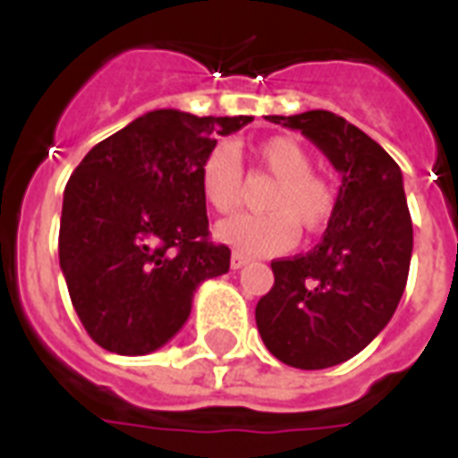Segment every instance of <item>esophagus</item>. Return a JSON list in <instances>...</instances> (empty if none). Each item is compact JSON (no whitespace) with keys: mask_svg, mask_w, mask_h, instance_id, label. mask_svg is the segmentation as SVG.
Segmentation results:
<instances>
[{"mask_svg":"<svg viewBox=\"0 0 458 458\" xmlns=\"http://www.w3.org/2000/svg\"><path fill=\"white\" fill-rule=\"evenodd\" d=\"M244 264H250V257H247V254H242V251H233V254H230V266H233V268H242Z\"/></svg>","mask_w":458,"mask_h":458,"instance_id":"esophagus-1","label":"esophagus"}]
</instances>
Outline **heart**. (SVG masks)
<instances>
[{"label": "heart", "instance_id": "b5f03b06", "mask_svg": "<svg viewBox=\"0 0 458 458\" xmlns=\"http://www.w3.org/2000/svg\"><path fill=\"white\" fill-rule=\"evenodd\" d=\"M254 157L276 178L266 197L268 214H240L218 223L216 235L247 254H280L297 242L301 225L318 233L330 223L337 192L313 171L311 152L297 138L276 135L257 145ZM201 197L216 214H233L242 201V165L230 145H216L199 165Z\"/></svg>", "mask_w": 458, "mask_h": 458}]
</instances>
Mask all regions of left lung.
I'll list each match as a JSON object with an SVG mask.
<instances>
[{
  "instance_id": "left-lung-1",
  "label": "left lung",
  "mask_w": 458,
  "mask_h": 458,
  "mask_svg": "<svg viewBox=\"0 0 458 458\" xmlns=\"http://www.w3.org/2000/svg\"><path fill=\"white\" fill-rule=\"evenodd\" d=\"M301 131L340 171L337 207L311 251L271 264L276 283L257 304V327L276 359L318 370L347 361L390 323L413 250L397 161L333 111L268 116Z\"/></svg>"
}]
</instances>
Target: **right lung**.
I'll use <instances>...</instances> for the list:
<instances>
[{
  "label": "right lung",
  "instance_id": "obj_1",
  "mask_svg": "<svg viewBox=\"0 0 458 458\" xmlns=\"http://www.w3.org/2000/svg\"><path fill=\"white\" fill-rule=\"evenodd\" d=\"M251 116L157 109L102 140L64 190L59 264L78 318L99 347L149 354L185 326L194 290L228 273L208 240L199 165Z\"/></svg>",
  "mask_w": 458,
  "mask_h": 458
}]
</instances>
